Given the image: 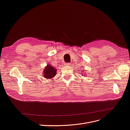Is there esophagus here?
Wrapping results in <instances>:
<instances>
[{
    "label": "esophagus",
    "mask_w": 130,
    "mask_h": 130,
    "mask_svg": "<svg viewBox=\"0 0 130 130\" xmlns=\"http://www.w3.org/2000/svg\"><path fill=\"white\" fill-rule=\"evenodd\" d=\"M66 65H68V66H69V65H71V64H70V63H66V64H65Z\"/></svg>",
    "instance_id": "1"
}]
</instances>
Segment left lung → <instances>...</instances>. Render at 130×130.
Returning a JSON list of instances; mask_svg holds the SVG:
<instances>
[{"label":"left lung","mask_w":130,"mask_h":130,"mask_svg":"<svg viewBox=\"0 0 130 130\" xmlns=\"http://www.w3.org/2000/svg\"><path fill=\"white\" fill-rule=\"evenodd\" d=\"M85 71H86V70H85ZM83 72H84V71H83ZM82 76H86V73H85L84 74H83V73H82Z\"/></svg>","instance_id":"8db88e82"}]
</instances>
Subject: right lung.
Returning <instances> with one entry per match:
<instances>
[{
  "label": "right lung",
  "instance_id": "obj_1",
  "mask_svg": "<svg viewBox=\"0 0 130 130\" xmlns=\"http://www.w3.org/2000/svg\"><path fill=\"white\" fill-rule=\"evenodd\" d=\"M57 70L55 67L50 64H47L43 69V76L46 79H52V78L56 75Z\"/></svg>",
  "mask_w": 130,
  "mask_h": 130
}]
</instances>
